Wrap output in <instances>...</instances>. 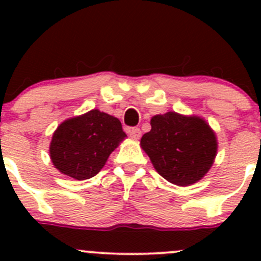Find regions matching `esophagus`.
<instances>
[{"label": "esophagus", "instance_id": "esophagus-1", "mask_svg": "<svg viewBox=\"0 0 261 261\" xmlns=\"http://www.w3.org/2000/svg\"><path fill=\"white\" fill-rule=\"evenodd\" d=\"M127 133L130 138L134 139V140H139L141 138V130L139 127H130Z\"/></svg>", "mask_w": 261, "mask_h": 261}]
</instances>
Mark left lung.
<instances>
[{"label": "left lung", "instance_id": "1", "mask_svg": "<svg viewBox=\"0 0 261 261\" xmlns=\"http://www.w3.org/2000/svg\"><path fill=\"white\" fill-rule=\"evenodd\" d=\"M150 125L140 146L164 179L179 187L191 186L211 169L218 145L206 120L169 111L152 116Z\"/></svg>", "mask_w": 261, "mask_h": 261}]
</instances>
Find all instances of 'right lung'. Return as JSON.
Segmentation results:
<instances>
[{
	"mask_svg": "<svg viewBox=\"0 0 261 261\" xmlns=\"http://www.w3.org/2000/svg\"><path fill=\"white\" fill-rule=\"evenodd\" d=\"M125 138L118 118L91 110L58 126L50 141V159L62 174L77 180L89 179L105 167Z\"/></svg>",
	"mask_w": 261,
	"mask_h": 261,
	"instance_id": "add662e5",
	"label": "right lung"
}]
</instances>
